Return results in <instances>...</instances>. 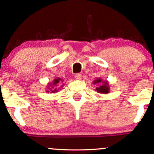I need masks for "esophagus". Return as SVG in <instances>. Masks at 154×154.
I'll list each match as a JSON object with an SVG mask.
<instances>
[{"instance_id":"obj_1","label":"esophagus","mask_w":154,"mask_h":154,"mask_svg":"<svg viewBox=\"0 0 154 154\" xmlns=\"http://www.w3.org/2000/svg\"><path fill=\"white\" fill-rule=\"evenodd\" d=\"M74 77H75V78L77 79V80H80V79H81V74L77 73V74H75Z\"/></svg>"}]
</instances>
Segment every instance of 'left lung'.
<instances>
[{"mask_svg":"<svg viewBox=\"0 0 154 154\" xmlns=\"http://www.w3.org/2000/svg\"><path fill=\"white\" fill-rule=\"evenodd\" d=\"M100 82H101V80H100V79H97V80H95V81L94 82V83L95 84V83H100ZM96 91L99 93H103V94H106V93H108L109 91V87L108 86V83H107V82H104L102 86L96 88Z\"/></svg>","mask_w":154,"mask_h":154,"instance_id":"8db88e82","label":"left lung"}]
</instances>
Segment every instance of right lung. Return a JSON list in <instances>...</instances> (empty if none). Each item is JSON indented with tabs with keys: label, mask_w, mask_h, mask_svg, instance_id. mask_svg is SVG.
Returning a JSON list of instances; mask_svg holds the SVG:
<instances>
[{
	"label": "right lung",
	"mask_w": 154,
	"mask_h": 154,
	"mask_svg": "<svg viewBox=\"0 0 154 154\" xmlns=\"http://www.w3.org/2000/svg\"><path fill=\"white\" fill-rule=\"evenodd\" d=\"M60 80H61L60 78L55 79V80H54V83H53L52 84L50 85V86H51V88H49V91H51V93H54V92H56V91H57V88H56V86H58L57 84H58L59 82L60 81ZM51 85H52V86H51ZM49 91H48V92H49Z\"/></svg>",
	"instance_id": "obj_1"
}]
</instances>
